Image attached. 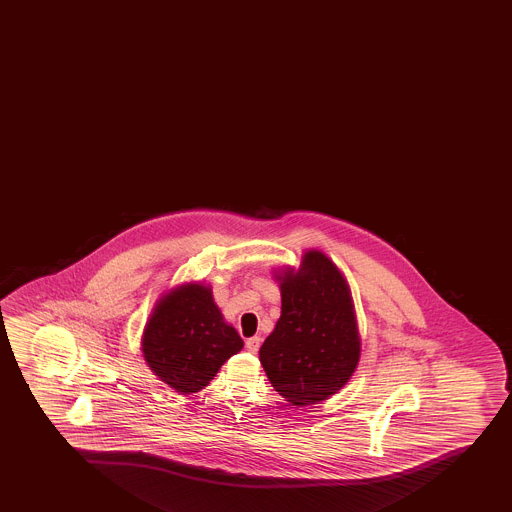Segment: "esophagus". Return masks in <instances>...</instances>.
I'll return each instance as SVG.
<instances>
[{
  "instance_id": "esophagus-1",
  "label": "esophagus",
  "mask_w": 512,
  "mask_h": 512,
  "mask_svg": "<svg viewBox=\"0 0 512 512\" xmlns=\"http://www.w3.org/2000/svg\"><path fill=\"white\" fill-rule=\"evenodd\" d=\"M259 346H261V338L259 337H251L246 340V348H248L249 353H258Z\"/></svg>"
}]
</instances>
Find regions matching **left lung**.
I'll return each mask as SVG.
<instances>
[{
  "label": "left lung",
  "instance_id": "8db88e82",
  "mask_svg": "<svg viewBox=\"0 0 512 512\" xmlns=\"http://www.w3.org/2000/svg\"><path fill=\"white\" fill-rule=\"evenodd\" d=\"M281 281L282 309L259 360L272 387L294 406H310L340 391L360 360L350 289L320 251Z\"/></svg>",
  "mask_w": 512,
  "mask_h": 512
}]
</instances>
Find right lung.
Wrapping results in <instances>:
<instances>
[{"instance_id": "1", "label": "right lung", "mask_w": 512, "mask_h": 512, "mask_svg": "<svg viewBox=\"0 0 512 512\" xmlns=\"http://www.w3.org/2000/svg\"><path fill=\"white\" fill-rule=\"evenodd\" d=\"M241 348L240 335L223 322L212 292L200 284L179 287L162 297L143 340L149 368L182 394L208 386L221 364Z\"/></svg>"}]
</instances>
